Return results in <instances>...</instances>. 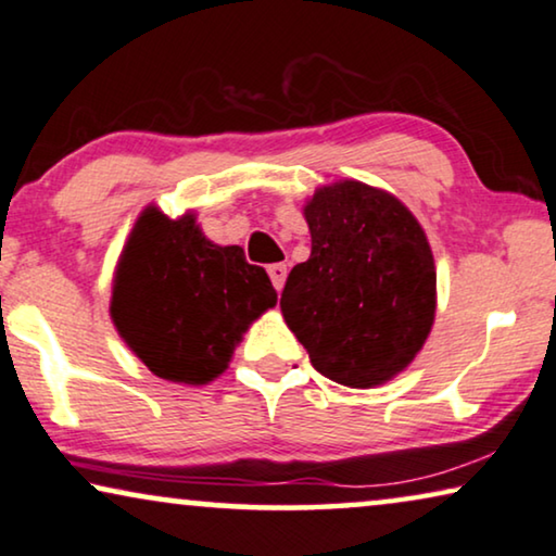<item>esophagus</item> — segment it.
<instances>
[{
    "label": "esophagus",
    "mask_w": 556,
    "mask_h": 556,
    "mask_svg": "<svg viewBox=\"0 0 556 556\" xmlns=\"http://www.w3.org/2000/svg\"><path fill=\"white\" fill-rule=\"evenodd\" d=\"M267 271H269L271 285H275L277 292H281V287H285V281H287V264H271Z\"/></svg>",
    "instance_id": "obj_1"
}]
</instances>
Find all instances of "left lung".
Segmentation results:
<instances>
[{
    "label": "left lung",
    "mask_w": 556,
    "mask_h": 556,
    "mask_svg": "<svg viewBox=\"0 0 556 556\" xmlns=\"http://www.w3.org/2000/svg\"><path fill=\"white\" fill-rule=\"evenodd\" d=\"M312 254L289 271L281 315L325 378L393 380L435 319V262L424 226L393 193L363 181L319 186L304 203Z\"/></svg>",
    "instance_id": "obj_1"
}]
</instances>
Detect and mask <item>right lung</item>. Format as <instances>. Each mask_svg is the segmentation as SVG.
Returning <instances> with one entry per match:
<instances>
[{"label": "right lung", "mask_w": 556, "mask_h": 556, "mask_svg": "<svg viewBox=\"0 0 556 556\" xmlns=\"http://www.w3.org/2000/svg\"><path fill=\"white\" fill-rule=\"evenodd\" d=\"M277 304L267 271L241 247H218L193 211L146 206L113 277L111 319L155 378L208 386L231 363L249 325Z\"/></svg>", "instance_id": "1"}]
</instances>
